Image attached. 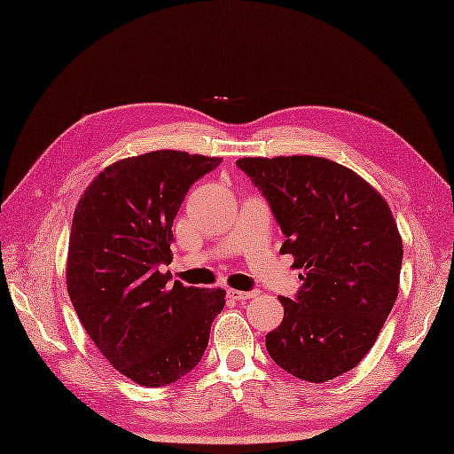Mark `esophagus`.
<instances>
[{
  "label": "esophagus",
  "instance_id": "obj_1",
  "mask_svg": "<svg viewBox=\"0 0 454 454\" xmlns=\"http://www.w3.org/2000/svg\"><path fill=\"white\" fill-rule=\"evenodd\" d=\"M228 296L232 298V301H249V298H254L255 293H246V291H236V288H228Z\"/></svg>",
  "mask_w": 454,
  "mask_h": 454
}]
</instances>
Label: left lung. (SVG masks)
<instances>
[{
	"mask_svg": "<svg viewBox=\"0 0 454 454\" xmlns=\"http://www.w3.org/2000/svg\"><path fill=\"white\" fill-rule=\"evenodd\" d=\"M285 234L281 254L302 269L294 301L265 335L271 359L308 382L332 380L371 351L398 298L402 238L369 183L316 156L242 158Z\"/></svg>",
	"mask_w": 454,
	"mask_h": 454,
	"instance_id": "obj_1",
	"label": "left lung"
}]
</instances>
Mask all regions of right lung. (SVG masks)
<instances>
[{
	"label": "right lung",
	"mask_w": 454,
	"mask_h": 454,
	"mask_svg": "<svg viewBox=\"0 0 454 454\" xmlns=\"http://www.w3.org/2000/svg\"><path fill=\"white\" fill-rule=\"evenodd\" d=\"M220 161L176 150L121 160L75 207L67 294L105 359L142 387H168L195 369L224 308L222 288L171 285L161 273L181 202Z\"/></svg>",
	"instance_id": "add662e5"
}]
</instances>
